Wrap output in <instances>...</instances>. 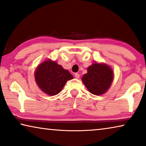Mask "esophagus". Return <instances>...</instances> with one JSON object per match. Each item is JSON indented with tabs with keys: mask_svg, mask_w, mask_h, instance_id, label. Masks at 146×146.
Returning a JSON list of instances; mask_svg holds the SVG:
<instances>
[{
	"mask_svg": "<svg viewBox=\"0 0 146 146\" xmlns=\"http://www.w3.org/2000/svg\"><path fill=\"white\" fill-rule=\"evenodd\" d=\"M75 77L76 78H79L80 77V75L78 73H75Z\"/></svg>",
	"mask_w": 146,
	"mask_h": 146,
	"instance_id": "34e87169",
	"label": "esophagus"
}]
</instances>
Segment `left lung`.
<instances>
[{"mask_svg":"<svg viewBox=\"0 0 146 146\" xmlns=\"http://www.w3.org/2000/svg\"><path fill=\"white\" fill-rule=\"evenodd\" d=\"M114 80V71L105 63L94 62L87 68V73L82 77V81L90 93L101 96L110 88Z\"/></svg>","mask_w":146,"mask_h":146,"instance_id":"8db88e82","label":"left lung"}]
</instances>
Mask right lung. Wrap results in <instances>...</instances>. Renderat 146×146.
I'll list each match as a JSON object with an SVG mask.
<instances>
[{"instance_id":"1","label":"right lung","mask_w":146,"mask_h":146,"mask_svg":"<svg viewBox=\"0 0 146 146\" xmlns=\"http://www.w3.org/2000/svg\"><path fill=\"white\" fill-rule=\"evenodd\" d=\"M34 78L41 91L53 96L59 94L67 81L73 79V77L56 61L47 59L37 66Z\"/></svg>"}]
</instances>
